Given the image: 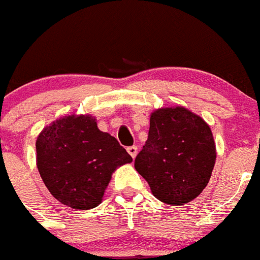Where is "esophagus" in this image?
Returning a JSON list of instances; mask_svg holds the SVG:
<instances>
[{
	"label": "esophagus",
	"instance_id": "obj_1",
	"mask_svg": "<svg viewBox=\"0 0 260 260\" xmlns=\"http://www.w3.org/2000/svg\"><path fill=\"white\" fill-rule=\"evenodd\" d=\"M127 152H129V155L131 156V157L135 158L136 155H138V147H136L135 145H133V146H129V147H127Z\"/></svg>",
	"mask_w": 260,
	"mask_h": 260
}]
</instances>
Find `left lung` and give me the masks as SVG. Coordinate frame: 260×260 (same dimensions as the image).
I'll list each match as a JSON object with an SVG mask.
<instances>
[{
	"mask_svg": "<svg viewBox=\"0 0 260 260\" xmlns=\"http://www.w3.org/2000/svg\"><path fill=\"white\" fill-rule=\"evenodd\" d=\"M214 161L213 135L205 120L182 107L164 108L151 114L135 169L157 200L180 206L205 189Z\"/></svg>",
	"mask_w": 260,
	"mask_h": 260,
	"instance_id": "8db88e82",
	"label": "left lung"
}]
</instances>
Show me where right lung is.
Segmentation results:
<instances>
[{
    "mask_svg": "<svg viewBox=\"0 0 260 260\" xmlns=\"http://www.w3.org/2000/svg\"><path fill=\"white\" fill-rule=\"evenodd\" d=\"M37 167L53 197L74 209L96 207L116 167L133 161L90 115L66 116L44 127L36 142Z\"/></svg>",
    "mask_w": 260,
    "mask_h": 260,
    "instance_id": "right-lung-1",
    "label": "right lung"
}]
</instances>
